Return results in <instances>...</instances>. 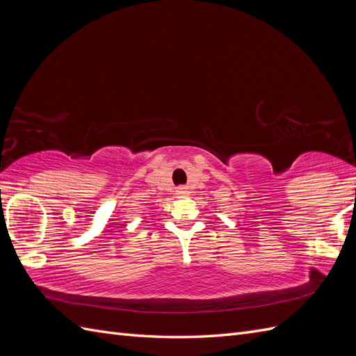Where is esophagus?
Returning a JSON list of instances; mask_svg holds the SVG:
<instances>
[{"mask_svg":"<svg viewBox=\"0 0 356 356\" xmlns=\"http://www.w3.org/2000/svg\"><path fill=\"white\" fill-rule=\"evenodd\" d=\"M177 195H178V196H188V195H190V190H188V187H186V186L178 187Z\"/></svg>","mask_w":356,"mask_h":356,"instance_id":"34e87169","label":"esophagus"}]
</instances>
